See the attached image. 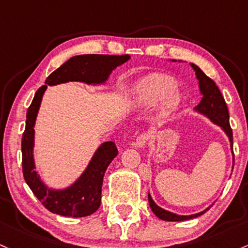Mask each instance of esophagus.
<instances>
[{
	"mask_svg": "<svg viewBox=\"0 0 248 248\" xmlns=\"http://www.w3.org/2000/svg\"><path fill=\"white\" fill-rule=\"evenodd\" d=\"M148 139H149L148 134L142 133V134H140L137 138V142H135V145H137V147H139V148H142V147H145L147 141H148Z\"/></svg>",
	"mask_w": 248,
	"mask_h": 248,
	"instance_id": "obj_1",
	"label": "esophagus"
}]
</instances>
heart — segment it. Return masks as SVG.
Here are the masks:
<instances>
[{"instance_id": "1", "label": "heart", "mask_w": 248, "mask_h": 248, "mask_svg": "<svg viewBox=\"0 0 248 248\" xmlns=\"http://www.w3.org/2000/svg\"><path fill=\"white\" fill-rule=\"evenodd\" d=\"M135 108H147L160 101V111L167 114L180 102V93L175 80L166 74H152L133 87L129 97Z\"/></svg>"}]
</instances>
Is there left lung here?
I'll use <instances>...</instances> for the list:
<instances>
[{"label":"left lung","mask_w":248,"mask_h":248,"mask_svg":"<svg viewBox=\"0 0 248 248\" xmlns=\"http://www.w3.org/2000/svg\"><path fill=\"white\" fill-rule=\"evenodd\" d=\"M190 66L195 70V74H197L198 80H199L200 92L202 94V99H201L199 105L195 107V110L207 116L212 122L219 124L225 130L228 139H230L231 149L233 152V133L230 126V114H228L227 105H226L224 96L221 95V92L219 91L216 82L211 78H208L199 67L193 63H190ZM148 202L155 216L159 219L165 220V221H185V220L194 219V217H200L201 214H203L209 209L208 207L203 212H200L198 214H192V216H178V214L159 207L152 199L151 194H148Z\"/></svg>","instance_id":"1"}]
</instances>
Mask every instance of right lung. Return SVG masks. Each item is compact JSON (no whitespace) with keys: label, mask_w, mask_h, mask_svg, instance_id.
Masks as SVG:
<instances>
[{"label":"right lung","mask_w":248,"mask_h":248,"mask_svg":"<svg viewBox=\"0 0 248 248\" xmlns=\"http://www.w3.org/2000/svg\"><path fill=\"white\" fill-rule=\"evenodd\" d=\"M129 55H100L87 54L78 55L64 62L54 70L46 80L45 86L35 93L31 105L27 110L26 129L22 135V172L24 180L31 187L35 197L48 211L62 217H82L93 214L101 203L103 176L111 162L118 155V148L113 141L102 143L95 152L88 167L75 184L62 190L48 188L34 170V124L39 111L43 93L48 86H55L68 81H81L88 84L102 83L108 78L111 70L128 61Z\"/></svg>","instance_id":"add662e5"}]
</instances>
